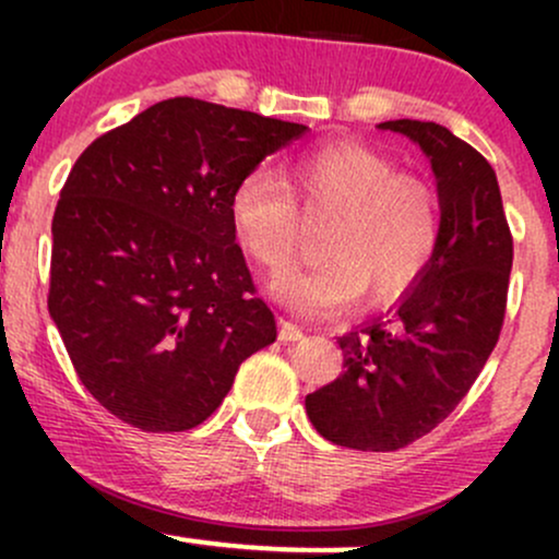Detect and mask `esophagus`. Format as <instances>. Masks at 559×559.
Wrapping results in <instances>:
<instances>
[{"label": "esophagus", "instance_id": "1", "mask_svg": "<svg viewBox=\"0 0 559 559\" xmlns=\"http://www.w3.org/2000/svg\"><path fill=\"white\" fill-rule=\"evenodd\" d=\"M278 338H281V342H286V344L299 342V338H305V329L294 325L292 320H281V323H278Z\"/></svg>", "mask_w": 559, "mask_h": 559}]
</instances>
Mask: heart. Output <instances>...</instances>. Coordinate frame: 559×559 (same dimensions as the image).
<instances>
[{
  "instance_id": "b5f03b06",
  "label": "heart",
  "mask_w": 559,
  "mask_h": 559,
  "mask_svg": "<svg viewBox=\"0 0 559 559\" xmlns=\"http://www.w3.org/2000/svg\"><path fill=\"white\" fill-rule=\"evenodd\" d=\"M286 180L265 168L243 173L228 213L236 241L265 271H281L297 254V199L307 215H333L320 249L325 260L273 278V297L288 312L338 316L365 288L376 301H394L431 271L444 223L428 178L360 141H331L294 159Z\"/></svg>"
}]
</instances>
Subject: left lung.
Segmentation results:
<instances>
[{
    "mask_svg": "<svg viewBox=\"0 0 559 559\" xmlns=\"http://www.w3.org/2000/svg\"><path fill=\"white\" fill-rule=\"evenodd\" d=\"M431 159L441 247L386 318L338 336L344 373L307 394L316 431L338 447L394 452L431 433L471 391L504 323L512 271L497 173L439 123L386 120Z\"/></svg>",
    "mask_w": 559,
    "mask_h": 559,
    "instance_id": "left-lung-1",
    "label": "left lung"
}]
</instances>
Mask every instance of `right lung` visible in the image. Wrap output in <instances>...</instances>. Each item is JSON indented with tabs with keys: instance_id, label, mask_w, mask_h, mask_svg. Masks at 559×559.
Here are the masks:
<instances>
[{
	"instance_id": "1",
	"label": "right lung",
	"mask_w": 559,
	"mask_h": 559,
	"mask_svg": "<svg viewBox=\"0 0 559 559\" xmlns=\"http://www.w3.org/2000/svg\"><path fill=\"white\" fill-rule=\"evenodd\" d=\"M305 131L176 96L75 159L52 217L47 305L81 383L115 418L189 431L275 342L228 202L243 173Z\"/></svg>"
}]
</instances>
